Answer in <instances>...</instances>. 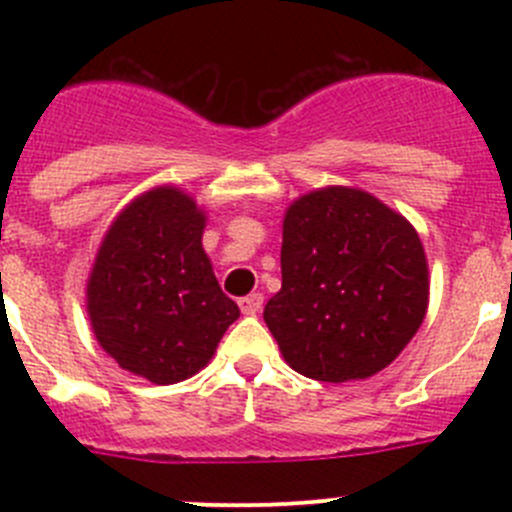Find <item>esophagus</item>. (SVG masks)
Listing matches in <instances>:
<instances>
[{
	"mask_svg": "<svg viewBox=\"0 0 512 512\" xmlns=\"http://www.w3.org/2000/svg\"><path fill=\"white\" fill-rule=\"evenodd\" d=\"M262 302H265V297H262L260 292L247 294V297L240 299L242 314H257V312H260V309H262Z\"/></svg>",
	"mask_w": 512,
	"mask_h": 512,
	"instance_id": "1",
	"label": "esophagus"
}]
</instances>
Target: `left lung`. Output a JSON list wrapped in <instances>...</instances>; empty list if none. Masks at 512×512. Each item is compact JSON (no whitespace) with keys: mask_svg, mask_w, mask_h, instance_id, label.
<instances>
[{"mask_svg":"<svg viewBox=\"0 0 512 512\" xmlns=\"http://www.w3.org/2000/svg\"><path fill=\"white\" fill-rule=\"evenodd\" d=\"M282 289L265 322L294 371L317 381L366 379L421 327L428 265L409 220L364 190L324 188L289 205Z\"/></svg>","mask_w":512,"mask_h":512,"instance_id":"left-lung-1","label":"left lung"}]
</instances>
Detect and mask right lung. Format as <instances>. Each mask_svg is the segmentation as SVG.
Returning <instances> with one entry per match:
<instances>
[{"label":"right lung","instance_id":"obj_1","mask_svg":"<svg viewBox=\"0 0 512 512\" xmlns=\"http://www.w3.org/2000/svg\"><path fill=\"white\" fill-rule=\"evenodd\" d=\"M205 215L178 188L133 200L101 242L89 317L103 352L153 384L203 369L240 309L203 250Z\"/></svg>","mask_w":512,"mask_h":512}]
</instances>
